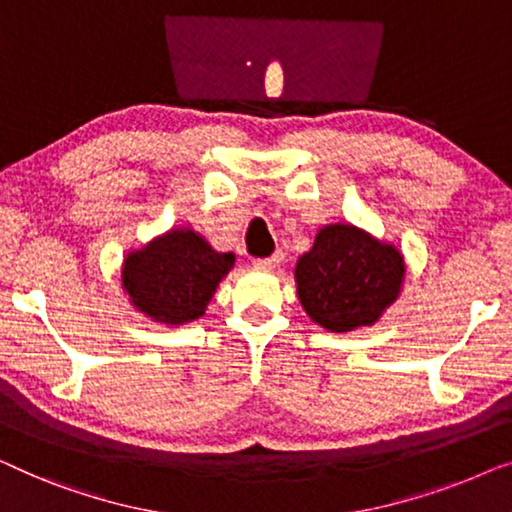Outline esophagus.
Masks as SVG:
<instances>
[{
  "instance_id": "obj_1",
  "label": "esophagus",
  "mask_w": 512,
  "mask_h": 512,
  "mask_svg": "<svg viewBox=\"0 0 512 512\" xmlns=\"http://www.w3.org/2000/svg\"><path fill=\"white\" fill-rule=\"evenodd\" d=\"M280 262H283V253H273L271 257L255 259V266H257V269H276Z\"/></svg>"
}]
</instances>
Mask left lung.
I'll use <instances>...</instances> for the list:
<instances>
[{
    "instance_id": "obj_1",
    "label": "left lung",
    "mask_w": 512,
    "mask_h": 512,
    "mask_svg": "<svg viewBox=\"0 0 512 512\" xmlns=\"http://www.w3.org/2000/svg\"><path fill=\"white\" fill-rule=\"evenodd\" d=\"M403 280L401 250L350 222L320 227L294 266L301 308L336 334L376 325L399 299Z\"/></svg>"
}]
</instances>
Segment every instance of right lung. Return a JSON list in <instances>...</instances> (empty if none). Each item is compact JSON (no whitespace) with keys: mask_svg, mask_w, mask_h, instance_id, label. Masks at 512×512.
<instances>
[{"mask_svg":"<svg viewBox=\"0 0 512 512\" xmlns=\"http://www.w3.org/2000/svg\"><path fill=\"white\" fill-rule=\"evenodd\" d=\"M234 262V253H218L192 227H174L129 250L120 266L122 290L143 318L181 327L206 313Z\"/></svg>","mask_w":512,"mask_h":512,"instance_id":"add662e5","label":"right lung"}]
</instances>
